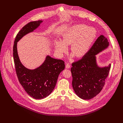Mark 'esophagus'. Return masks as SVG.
Segmentation results:
<instances>
[{
    "mask_svg": "<svg viewBox=\"0 0 123 123\" xmlns=\"http://www.w3.org/2000/svg\"><path fill=\"white\" fill-rule=\"evenodd\" d=\"M70 66H71V65H70V63H66V68H67V69L70 68Z\"/></svg>",
    "mask_w": 123,
    "mask_h": 123,
    "instance_id": "esophagus-1",
    "label": "esophagus"
}]
</instances>
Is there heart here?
<instances>
[{"label": "heart", "instance_id": "b5f03b06", "mask_svg": "<svg viewBox=\"0 0 123 123\" xmlns=\"http://www.w3.org/2000/svg\"><path fill=\"white\" fill-rule=\"evenodd\" d=\"M96 35L97 31L93 27H88L85 24L73 25L63 34L62 41L55 42V50L63 55L67 50L66 46L71 45V52L77 57H82L89 51Z\"/></svg>", "mask_w": 123, "mask_h": 123}]
</instances>
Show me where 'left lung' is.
Instances as JSON below:
<instances>
[{
	"mask_svg": "<svg viewBox=\"0 0 123 123\" xmlns=\"http://www.w3.org/2000/svg\"><path fill=\"white\" fill-rule=\"evenodd\" d=\"M107 39L100 35L92 47L81 59L72 64V86L76 95L84 100L91 99L97 95L104 86L111 64L99 67L96 55L109 46Z\"/></svg>",
	"mask_w": 123,
	"mask_h": 123,
	"instance_id": "8db88e82",
	"label": "left lung"
}]
</instances>
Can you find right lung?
Segmentation results:
<instances>
[{
	"instance_id": "obj_1",
	"label": "right lung",
	"mask_w": 123,
	"mask_h": 123,
	"mask_svg": "<svg viewBox=\"0 0 123 123\" xmlns=\"http://www.w3.org/2000/svg\"><path fill=\"white\" fill-rule=\"evenodd\" d=\"M42 20L32 21L19 31L15 39L13 55L16 73L19 83L25 91L35 99H42L49 96L54 90L59 75L65 69V62L47 56L44 63L38 68L30 70L21 63L18 55L17 42L29 32L37 28Z\"/></svg>"
}]
</instances>
